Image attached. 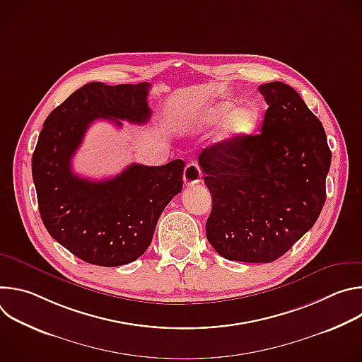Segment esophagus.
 Wrapping results in <instances>:
<instances>
[{"instance_id": "obj_1", "label": "esophagus", "mask_w": 362, "mask_h": 362, "mask_svg": "<svg viewBox=\"0 0 362 362\" xmlns=\"http://www.w3.org/2000/svg\"><path fill=\"white\" fill-rule=\"evenodd\" d=\"M200 177H202V172H200V168L196 163L186 165L185 172H183V182H185L186 186L196 185L200 180Z\"/></svg>"}]
</instances>
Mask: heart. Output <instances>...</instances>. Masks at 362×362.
Here are the masks:
<instances>
[{
	"label": "heart",
	"instance_id": "1",
	"mask_svg": "<svg viewBox=\"0 0 362 362\" xmlns=\"http://www.w3.org/2000/svg\"><path fill=\"white\" fill-rule=\"evenodd\" d=\"M235 100H222L215 105L204 109L197 116L199 126L209 127L223 118L216 133L215 143L221 146H232L239 143L240 140L252 136L256 129L259 127L262 120V110L255 101L242 103L236 108Z\"/></svg>",
	"mask_w": 362,
	"mask_h": 362
}]
</instances>
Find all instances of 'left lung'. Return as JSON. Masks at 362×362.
Instances as JSON below:
<instances>
[{"mask_svg":"<svg viewBox=\"0 0 362 362\" xmlns=\"http://www.w3.org/2000/svg\"><path fill=\"white\" fill-rule=\"evenodd\" d=\"M262 133L199 154L212 194L206 238L229 261H276L317 222L331 150L322 123L288 84L259 86Z\"/></svg>","mask_w":362,"mask_h":362,"instance_id":"1","label":"left lung"}]
</instances>
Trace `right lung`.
<instances>
[{"mask_svg": "<svg viewBox=\"0 0 362 362\" xmlns=\"http://www.w3.org/2000/svg\"><path fill=\"white\" fill-rule=\"evenodd\" d=\"M150 84L88 83L48 115L33 153V180L48 233L81 261L120 267L148 247L168 203L182 190L185 162L130 165L120 175L88 180L71 158L88 126L105 119L141 124L150 119Z\"/></svg>", "mask_w": 362, "mask_h": 362, "instance_id": "right-lung-1", "label": "right lung"}]
</instances>
